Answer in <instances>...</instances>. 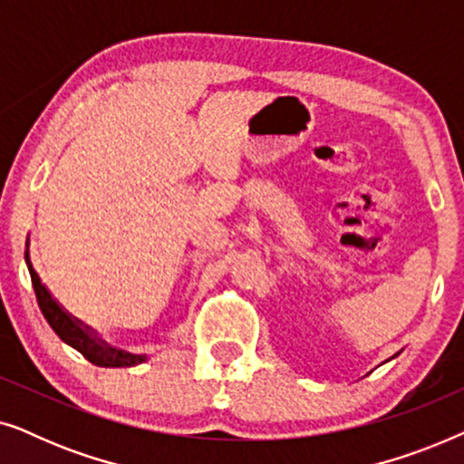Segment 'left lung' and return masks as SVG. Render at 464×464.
<instances>
[{"label": "left lung", "instance_id": "1", "mask_svg": "<svg viewBox=\"0 0 464 464\" xmlns=\"http://www.w3.org/2000/svg\"><path fill=\"white\" fill-rule=\"evenodd\" d=\"M399 353H401V351H399ZM399 353H397V354H399ZM397 354H392V357H391V359H395V357H397Z\"/></svg>", "mask_w": 464, "mask_h": 464}]
</instances>
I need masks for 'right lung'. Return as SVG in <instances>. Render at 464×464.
<instances>
[{"mask_svg":"<svg viewBox=\"0 0 464 464\" xmlns=\"http://www.w3.org/2000/svg\"><path fill=\"white\" fill-rule=\"evenodd\" d=\"M24 262H27L31 283H34L37 304H40L42 314L46 316L48 325L54 329V334L69 344L75 351L84 354L92 365L99 367H132L148 361V354H135L122 348H116L101 338L97 329L86 325L84 321H80L78 316H73L69 310L61 306V302L50 294V289L42 283L40 275H37L34 264H31L29 256V240H27V251H24Z\"/></svg>","mask_w":464,"mask_h":464,"instance_id":"add662e5","label":"right lung"}]
</instances>
